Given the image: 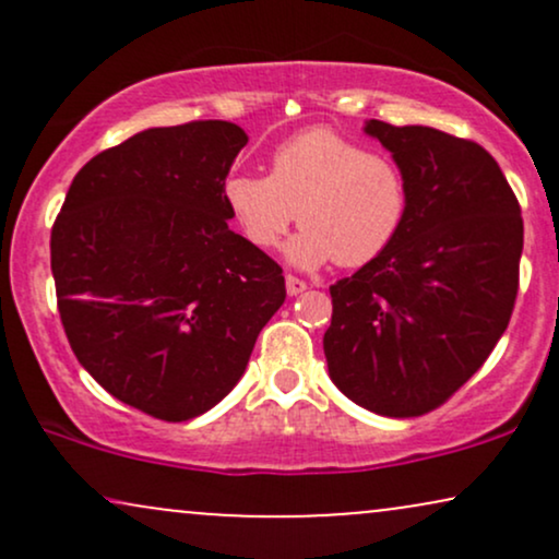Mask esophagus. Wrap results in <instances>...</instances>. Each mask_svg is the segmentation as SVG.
<instances>
[{
	"label": "esophagus",
	"instance_id": "1",
	"mask_svg": "<svg viewBox=\"0 0 559 559\" xmlns=\"http://www.w3.org/2000/svg\"><path fill=\"white\" fill-rule=\"evenodd\" d=\"M307 288V284L301 278H297V275H286V292L288 297H297V294H301Z\"/></svg>",
	"mask_w": 559,
	"mask_h": 559
}]
</instances>
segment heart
<instances>
[{
    "mask_svg": "<svg viewBox=\"0 0 559 559\" xmlns=\"http://www.w3.org/2000/svg\"><path fill=\"white\" fill-rule=\"evenodd\" d=\"M223 199L252 247L275 249L299 221L301 234L288 243L294 265L320 267L333 260L362 267L400 236L409 183L396 159L331 128H310L275 146L267 176H230Z\"/></svg>",
    "mask_w": 559,
    "mask_h": 559,
    "instance_id": "heart-1",
    "label": "heart"
}]
</instances>
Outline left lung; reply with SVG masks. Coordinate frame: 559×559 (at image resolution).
<instances>
[{
	"instance_id": "1",
	"label": "left lung",
	"mask_w": 559,
	"mask_h": 559,
	"mask_svg": "<svg viewBox=\"0 0 559 559\" xmlns=\"http://www.w3.org/2000/svg\"><path fill=\"white\" fill-rule=\"evenodd\" d=\"M402 165L409 213L394 243L331 286V381L370 413L441 407L497 346L521 281L523 217L484 146L426 126H365Z\"/></svg>"
}]
</instances>
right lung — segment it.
I'll return each instance as SVG.
<instances>
[{"label":"right lung","instance_id":"1","mask_svg":"<svg viewBox=\"0 0 559 559\" xmlns=\"http://www.w3.org/2000/svg\"><path fill=\"white\" fill-rule=\"evenodd\" d=\"M243 144L226 120L141 131L75 173L52 226L70 349L157 420L215 407L286 299L278 262L228 228L223 186Z\"/></svg>","mask_w":559,"mask_h":559}]
</instances>
